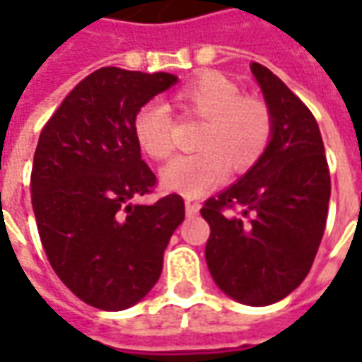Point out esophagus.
I'll use <instances>...</instances> for the list:
<instances>
[{"label": "esophagus", "mask_w": 362, "mask_h": 362, "mask_svg": "<svg viewBox=\"0 0 362 362\" xmlns=\"http://www.w3.org/2000/svg\"><path fill=\"white\" fill-rule=\"evenodd\" d=\"M197 213H199V204L197 202H186V215L188 217H196Z\"/></svg>", "instance_id": "obj_1"}]
</instances>
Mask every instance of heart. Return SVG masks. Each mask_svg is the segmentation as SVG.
<instances>
[{
    "label": "heart",
    "mask_w": 362,
    "mask_h": 362,
    "mask_svg": "<svg viewBox=\"0 0 362 362\" xmlns=\"http://www.w3.org/2000/svg\"><path fill=\"white\" fill-rule=\"evenodd\" d=\"M174 103L184 114L204 119L194 155L173 158L160 170L166 189L197 197L217 186L228 166L246 173L264 157L272 141V112L264 100L246 96L240 87L219 71H204L174 93ZM134 137L145 155L163 160L173 153L174 119L158 100L135 112Z\"/></svg>",
    "instance_id": "heart-1"
}]
</instances>
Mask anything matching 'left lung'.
Segmentation results:
<instances>
[{"label":"left lung","mask_w":362,"mask_h":362,"mask_svg":"<svg viewBox=\"0 0 362 362\" xmlns=\"http://www.w3.org/2000/svg\"><path fill=\"white\" fill-rule=\"evenodd\" d=\"M252 74L272 112L264 157L202 207L211 235L205 259L217 287L250 306L293 293L324 236L329 170L320 127L306 104L262 64Z\"/></svg>","instance_id":"left-lung-1"}]
</instances>
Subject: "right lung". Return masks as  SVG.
<instances>
[{"mask_svg": "<svg viewBox=\"0 0 362 362\" xmlns=\"http://www.w3.org/2000/svg\"><path fill=\"white\" fill-rule=\"evenodd\" d=\"M176 81L100 67L64 98L36 145L30 192L44 252L64 285L100 310H124L149 293L184 221L178 194L132 202L157 184L134 137L135 112Z\"/></svg>", "mask_w": 362, "mask_h": 362, "instance_id": "add662e5", "label": "right lung"}]
</instances>
